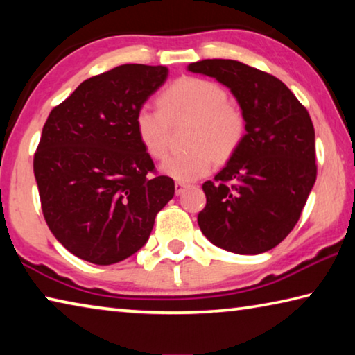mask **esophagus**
Masks as SVG:
<instances>
[{
	"label": "esophagus",
	"instance_id": "esophagus-1",
	"mask_svg": "<svg viewBox=\"0 0 355 355\" xmlns=\"http://www.w3.org/2000/svg\"><path fill=\"white\" fill-rule=\"evenodd\" d=\"M186 188H189V184L182 183V182H177V183H175V194H177V196H182L183 192L186 191Z\"/></svg>",
	"mask_w": 355,
	"mask_h": 355
}]
</instances>
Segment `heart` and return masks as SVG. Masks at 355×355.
Returning <instances> with one entry per match:
<instances>
[{"label": "heart", "instance_id": "1", "mask_svg": "<svg viewBox=\"0 0 355 355\" xmlns=\"http://www.w3.org/2000/svg\"><path fill=\"white\" fill-rule=\"evenodd\" d=\"M158 107L141 106L133 122L137 141L153 159L163 158L167 152L171 123L192 120L186 139L191 148L167 156L161 164V172L177 182L191 183L208 175L216 158H232L244 141V114L227 100L225 89L214 81L178 78L159 94Z\"/></svg>", "mask_w": 355, "mask_h": 355}]
</instances>
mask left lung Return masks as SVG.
Returning <instances> with one entry per match:
<instances>
[{
  "mask_svg": "<svg viewBox=\"0 0 355 355\" xmlns=\"http://www.w3.org/2000/svg\"><path fill=\"white\" fill-rule=\"evenodd\" d=\"M188 70L230 89L245 117L241 147L213 182L202 184L200 230L233 254L271 250L297 224L316 180L310 114L279 78L243 62L205 59Z\"/></svg>",
  "mask_w": 355,
  "mask_h": 355,
  "instance_id": "1",
  "label": "left lung"
}]
</instances>
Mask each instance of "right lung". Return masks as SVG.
<instances>
[{
  "mask_svg": "<svg viewBox=\"0 0 355 355\" xmlns=\"http://www.w3.org/2000/svg\"><path fill=\"white\" fill-rule=\"evenodd\" d=\"M163 65L125 64L53 107L34 153L42 213L65 249L94 264L139 250L175 192L135 133V114L166 81Z\"/></svg>",
  "mask_w": 355,
  "mask_h": 355,
  "instance_id": "right-lung-1",
  "label": "right lung"
}]
</instances>
